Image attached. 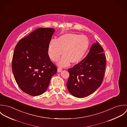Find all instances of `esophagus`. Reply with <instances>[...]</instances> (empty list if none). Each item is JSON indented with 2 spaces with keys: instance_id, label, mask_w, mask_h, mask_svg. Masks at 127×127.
<instances>
[{
  "instance_id": "34e87169",
  "label": "esophagus",
  "mask_w": 127,
  "mask_h": 127,
  "mask_svg": "<svg viewBox=\"0 0 127 127\" xmlns=\"http://www.w3.org/2000/svg\"><path fill=\"white\" fill-rule=\"evenodd\" d=\"M62 71V69L61 68H58V69H57V71L58 72H61V71Z\"/></svg>"
}]
</instances>
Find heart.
Listing matches in <instances>:
<instances>
[{
	"label": "heart",
	"instance_id": "heart-1",
	"mask_svg": "<svg viewBox=\"0 0 127 127\" xmlns=\"http://www.w3.org/2000/svg\"><path fill=\"white\" fill-rule=\"evenodd\" d=\"M90 46L88 37L85 35L74 33H66L59 36L57 39L50 40L48 53L50 58L57 61L63 54L58 63L61 67L68 66L70 63L77 64L84 59Z\"/></svg>",
	"mask_w": 127,
	"mask_h": 127
}]
</instances>
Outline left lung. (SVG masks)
I'll return each mask as SVG.
<instances>
[{
    "mask_svg": "<svg viewBox=\"0 0 127 127\" xmlns=\"http://www.w3.org/2000/svg\"><path fill=\"white\" fill-rule=\"evenodd\" d=\"M104 50L97 41L91 46L90 52L80 63L68 69L69 77L66 86L70 93L84 98L93 93L102 83L106 68Z\"/></svg>",
    "mask_w": 127,
    "mask_h": 127,
    "instance_id": "left-lung-1",
    "label": "left lung"
}]
</instances>
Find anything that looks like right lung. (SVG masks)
Listing matches in <instances>:
<instances>
[{
	"label": "right lung",
	"mask_w": 127,
	"mask_h": 127,
	"mask_svg": "<svg viewBox=\"0 0 127 127\" xmlns=\"http://www.w3.org/2000/svg\"><path fill=\"white\" fill-rule=\"evenodd\" d=\"M55 29L39 28L20 39L16 45L12 68L15 80L25 93L38 96L46 91L57 67L48 48Z\"/></svg>",
	"instance_id": "1"
}]
</instances>
